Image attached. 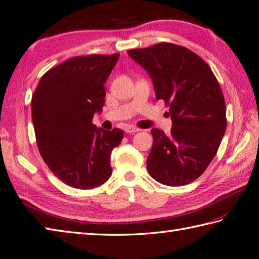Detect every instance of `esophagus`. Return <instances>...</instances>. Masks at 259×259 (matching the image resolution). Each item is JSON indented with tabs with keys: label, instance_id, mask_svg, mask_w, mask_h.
Returning <instances> with one entry per match:
<instances>
[{
	"label": "esophagus",
	"instance_id": "obj_1",
	"mask_svg": "<svg viewBox=\"0 0 259 259\" xmlns=\"http://www.w3.org/2000/svg\"><path fill=\"white\" fill-rule=\"evenodd\" d=\"M140 129L139 128H136L134 125H126L124 128V131L126 134H135V133H138Z\"/></svg>",
	"mask_w": 259,
	"mask_h": 259
}]
</instances>
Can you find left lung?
I'll use <instances>...</instances> for the list:
<instances>
[{"mask_svg":"<svg viewBox=\"0 0 259 259\" xmlns=\"http://www.w3.org/2000/svg\"><path fill=\"white\" fill-rule=\"evenodd\" d=\"M128 54L149 74L156 99L169 105L167 113L173 123L168 136L151 129L148 173L164 185L189 184L214 158L226 133L220 85L209 65L185 47L163 42Z\"/></svg>","mask_w":259,"mask_h":259,"instance_id":"obj_1","label":"left lung"}]
</instances>
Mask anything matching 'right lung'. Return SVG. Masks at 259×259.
<instances>
[{
	"label": "right lung",
	"instance_id": "obj_1",
	"mask_svg": "<svg viewBox=\"0 0 259 259\" xmlns=\"http://www.w3.org/2000/svg\"><path fill=\"white\" fill-rule=\"evenodd\" d=\"M119 54L90 55L66 60L46 73L31 100L38 148L49 169L75 189L89 190L110 179V157L123 131L96 128L102 112L104 83Z\"/></svg>",
	"mask_w": 259,
	"mask_h": 259
}]
</instances>
